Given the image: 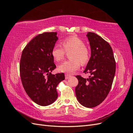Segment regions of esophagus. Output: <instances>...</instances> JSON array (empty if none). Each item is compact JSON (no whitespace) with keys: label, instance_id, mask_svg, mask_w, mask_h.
I'll use <instances>...</instances> for the list:
<instances>
[{"label":"esophagus","instance_id":"obj_1","mask_svg":"<svg viewBox=\"0 0 133 133\" xmlns=\"http://www.w3.org/2000/svg\"><path fill=\"white\" fill-rule=\"evenodd\" d=\"M71 76V75H69V74H66L65 75V79H69L70 77Z\"/></svg>","mask_w":133,"mask_h":133}]
</instances>
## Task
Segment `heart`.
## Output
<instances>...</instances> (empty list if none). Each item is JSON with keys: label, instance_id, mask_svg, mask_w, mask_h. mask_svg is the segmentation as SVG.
I'll use <instances>...</instances> for the list:
<instances>
[{"label": "heart", "instance_id": "b5f03b06", "mask_svg": "<svg viewBox=\"0 0 133 133\" xmlns=\"http://www.w3.org/2000/svg\"><path fill=\"white\" fill-rule=\"evenodd\" d=\"M62 44L63 47L59 44H55L52 48L51 55L56 61L59 62L64 58L65 51H72L69 54L71 59L64 61L59 66V71L72 73L79 68L80 61L85 64L89 61V51L82 39L76 36H70L63 39Z\"/></svg>", "mask_w": 133, "mask_h": 133}]
</instances>
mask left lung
<instances>
[{
    "instance_id": "obj_1",
    "label": "left lung",
    "mask_w": 133,
    "mask_h": 133,
    "mask_svg": "<svg viewBox=\"0 0 133 133\" xmlns=\"http://www.w3.org/2000/svg\"><path fill=\"white\" fill-rule=\"evenodd\" d=\"M91 48V57L88 63L85 74L89 78L76 75L78 84L75 94L84 107L94 108L102 103L109 92L115 73L116 64L112 48L105 40L94 33H88Z\"/></svg>"
}]
</instances>
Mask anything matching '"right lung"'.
Returning <instances> with one entry per match:
<instances>
[{"instance_id": "1", "label": "right lung", "mask_w": 133, "mask_h": 133, "mask_svg": "<svg viewBox=\"0 0 133 133\" xmlns=\"http://www.w3.org/2000/svg\"><path fill=\"white\" fill-rule=\"evenodd\" d=\"M57 32L36 36L22 51L19 64L21 81L25 92L34 102L49 105L58 98V84L65 79L63 73L52 74L55 69L52 48L58 41Z\"/></svg>"}]
</instances>
